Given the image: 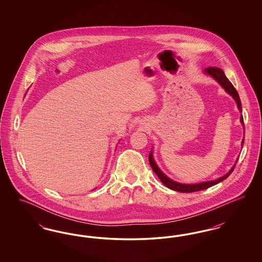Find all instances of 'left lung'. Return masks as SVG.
Returning <instances> with one entry per match:
<instances>
[{
    "mask_svg": "<svg viewBox=\"0 0 262 262\" xmlns=\"http://www.w3.org/2000/svg\"><path fill=\"white\" fill-rule=\"evenodd\" d=\"M206 74H208L209 75H211L213 78H215L220 84L221 86L224 88L225 90L233 96V98L236 100L237 104V108L239 110V112H242V103H241V100H239V96L237 94V90L236 88H234V85L231 83V81H229V79L227 78V76L225 75L224 72L220 69V68H216V67H209V68H206L205 71H204ZM241 123L244 125V118L243 116H241ZM243 145H244V139L242 141ZM148 159H149L150 166L152 168V170L154 171V173L158 176V178L160 179V181L162 182L163 184L169 188L173 189V190H177V191H180V192H194V191H199V190H202V189H206L208 187H212L214 185H217L218 183L224 181L225 179H227L230 174H232V172L234 171L235 169V166L231 169V171L227 174H225L223 177L215 180V181H210V182H204V183H200V184H194V185H184V184H179V183H176L174 181L170 180L168 177H166L165 174H163L162 172L160 171V169L157 167V165L154 162L153 160V156H152V153H150L149 156H148Z\"/></svg>",
    "mask_w": 262,
    "mask_h": 262,
    "instance_id": "1",
    "label": "left lung"
}]
</instances>
